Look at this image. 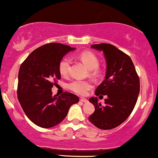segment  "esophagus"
I'll list each match as a JSON object with an SVG mask.
<instances>
[{
	"mask_svg": "<svg viewBox=\"0 0 158 158\" xmlns=\"http://www.w3.org/2000/svg\"><path fill=\"white\" fill-rule=\"evenodd\" d=\"M80 101H81V102H84V103H86V102H88L87 99H85V98H81V99H80Z\"/></svg>",
	"mask_w": 158,
	"mask_h": 158,
	"instance_id": "obj_1",
	"label": "esophagus"
}]
</instances>
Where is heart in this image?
Returning a JSON list of instances; mask_svg holds the SVG:
<instances>
[{"instance_id": "1", "label": "heart", "mask_w": 158, "mask_h": 158, "mask_svg": "<svg viewBox=\"0 0 158 158\" xmlns=\"http://www.w3.org/2000/svg\"><path fill=\"white\" fill-rule=\"evenodd\" d=\"M79 59L86 65L89 69L92 70V74L97 75L99 74L98 67L99 65V60L98 56L91 51H84L78 56ZM72 60L69 57H64L60 60L59 63L60 73L63 76H67L69 74L70 65ZM69 88L74 93L84 95L93 87V84L89 81H82L76 79L70 82L68 85Z\"/></svg>"}]
</instances>
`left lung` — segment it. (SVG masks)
<instances>
[{
    "mask_svg": "<svg viewBox=\"0 0 158 158\" xmlns=\"http://www.w3.org/2000/svg\"><path fill=\"white\" fill-rule=\"evenodd\" d=\"M91 48L102 51L107 62L105 79L95 90V95H106L104 104L92 97L89 102L95 111L89 120L102 130H110L121 125L134 110L139 93V78L128 55L107 43L95 44Z\"/></svg>",
    "mask_w": 158,
    "mask_h": 158,
    "instance_id": "8db88e82",
    "label": "left lung"
}]
</instances>
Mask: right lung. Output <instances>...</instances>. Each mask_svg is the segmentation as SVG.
<instances>
[{
    "mask_svg": "<svg viewBox=\"0 0 158 158\" xmlns=\"http://www.w3.org/2000/svg\"><path fill=\"white\" fill-rule=\"evenodd\" d=\"M74 48L56 42L36 48L21 65L19 72L18 99L28 118L41 127H54L66 116L78 97L65 92L52 95L51 88L61 76L59 63Z\"/></svg>",
    "mask_w": 158,
    "mask_h": 158,
    "instance_id": "right-lung-1",
    "label": "right lung"
}]
</instances>
